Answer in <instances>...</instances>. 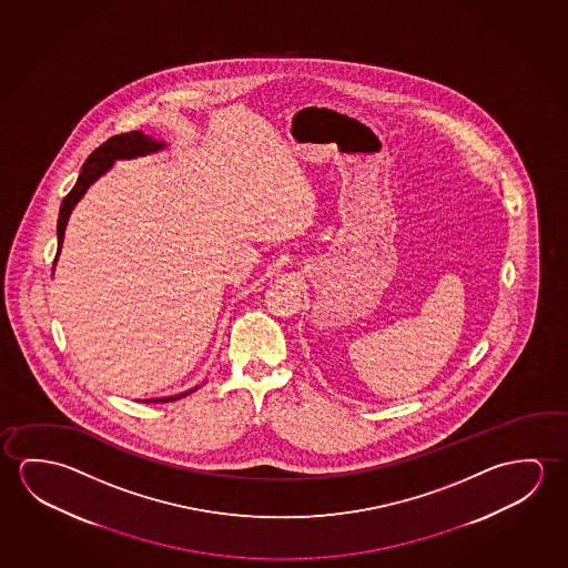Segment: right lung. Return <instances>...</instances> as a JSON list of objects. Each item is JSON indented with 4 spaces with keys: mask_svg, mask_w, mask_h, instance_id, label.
Wrapping results in <instances>:
<instances>
[{
    "mask_svg": "<svg viewBox=\"0 0 568 568\" xmlns=\"http://www.w3.org/2000/svg\"><path fill=\"white\" fill-rule=\"evenodd\" d=\"M162 148L163 144L153 142L150 135H145L144 132H140V130L128 132V134L112 135L104 144L99 145V148L87 158V162L82 165L79 180H77L74 187L69 191V195H67V197L63 199V203H61L59 221H57L59 251H61V244H63L64 226H67V221H69V216H71L72 207L79 203V199L84 195V191L89 190V185H91L92 181L99 180L100 175L106 172L110 165L114 163V160H128V158H135V155L158 152V150H162ZM59 251H57V254H59ZM54 261H57V256H54ZM193 390H195V388H193ZM190 393L168 396V398H152V400H148V403H170V400H178L181 396L190 395Z\"/></svg>",
    "mask_w": 568,
    "mask_h": 568,
    "instance_id": "obj_1",
    "label": "right lung"
}]
</instances>
